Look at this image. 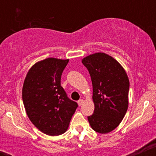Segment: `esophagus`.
<instances>
[{
    "label": "esophagus",
    "mask_w": 156,
    "mask_h": 156,
    "mask_svg": "<svg viewBox=\"0 0 156 156\" xmlns=\"http://www.w3.org/2000/svg\"><path fill=\"white\" fill-rule=\"evenodd\" d=\"M83 102H84L83 100H82V99L79 100V101H78V105H79V106H80V105H81L82 104H83Z\"/></svg>",
    "instance_id": "34e87169"
}]
</instances>
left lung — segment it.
Returning a JSON list of instances; mask_svg holds the SVG:
<instances>
[{"instance_id":"obj_1","label":"left lung","mask_w":156,"mask_h":156,"mask_svg":"<svg viewBox=\"0 0 156 156\" xmlns=\"http://www.w3.org/2000/svg\"><path fill=\"white\" fill-rule=\"evenodd\" d=\"M81 62L92 83L94 111L89 122L94 131L108 133L120 124L128 110V75L115 58L104 53L90 54Z\"/></svg>"}]
</instances>
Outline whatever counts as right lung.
Returning a JSON list of instances; mask_svg holds the SVG:
<instances>
[{
  "label": "right lung",
  "instance_id": "obj_1",
  "mask_svg": "<svg viewBox=\"0 0 156 156\" xmlns=\"http://www.w3.org/2000/svg\"><path fill=\"white\" fill-rule=\"evenodd\" d=\"M69 59L48 58L30 68L23 87L27 115L41 132L58 136L68 129L78 104L67 98L61 77Z\"/></svg>",
  "mask_w": 156,
  "mask_h": 156
}]
</instances>
